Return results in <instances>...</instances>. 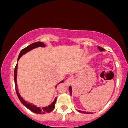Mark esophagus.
Returning <instances> with one entry per match:
<instances>
[{"instance_id": "obj_1", "label": "esophagus", "mask_w": 128, "mask_h": 128, "mask_svg": "<svg viewBox=\"0 0 128 128\" xmlns=\"http://www.w3.org/2000/svg\"><path fill=\"white\" fill-rule=\"evenodd\" d=\"M72 81H73V80H72V78H68V79L66 80V84H68V85H69V84H70L72 83Z\"/></svg>"}]
</instances>
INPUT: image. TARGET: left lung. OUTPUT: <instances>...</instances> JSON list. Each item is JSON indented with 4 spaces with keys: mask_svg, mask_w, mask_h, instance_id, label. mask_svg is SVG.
I'll list each match as a JSON object with an SVG mask.
<instances>
[{
    "mask_svg": "<svg viewBox=\"0 0 128 128\" xmlns=\"http://www.w3.org/2000/svg\"><path fill=\"white\" fill-rule=\"evenodd\" d=\"M98 48L99 49V50H100V51H104V48H102L100 47V46H98ZM69 92H70V95H72V87L71 86H70L69 87ZM78 112H80V113H85V114H90V112H84V111H80V110H78Z\"/></svg>",
    "mask_w": 128,
    "mask_h": 128,
    "instance_id": "obj_1",
    "label": "left lung"
}]
</instances>
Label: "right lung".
Wrapping results in <instances>:
<instances>
[{
  "instance_id": "1",
  "label": "right lung",
  "mask_w": 128,
  "mask_h": 128,
  "mask_svg": "<svg viewBox=\"0 0 128 128\" xmlns=\"http://www.w3.org/2000/svg\"><path fill=\"white\" fill-rule=\"evenodd\" d=\"M46 45L42 42H40V41H38V42H34V43L31 44L30 45L28 46L27 47H26L25 48L23 49L20 52V54H19L18 58V60L20 59V58H21L23 55L25 53H26L28 51H31V50H33V49L36 48L38 47H45ZM16 76H17V64L16 65L15 68V70H14V80H15V90H16V94H17V96L18 97L19 100H20V102H22V104H24V106H25L28 109H29L30 110L32 111V112H34V113H37V114H45V113H50L51 112H52L54 110L55 107V104L56 102V99L57 98L54 99V100L53 101V102L51 104H50L48 106L42 107V108H40V107H37L36 105H34L32 104H30V103H28L27 102H26L25 100H24V99H23V98L20 96V94H19L18 91V87H17V83H16ZM64 82V80H62L61 82H59V84L56 86V87H57L58 84L62 83V82Z\"/></svg>"
}]
</instances>
